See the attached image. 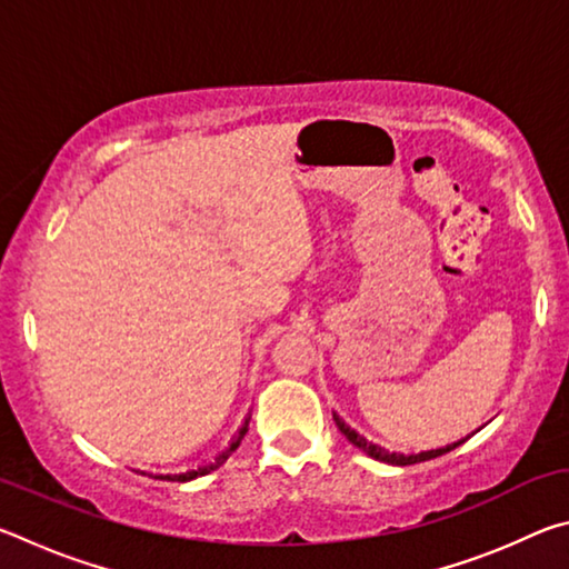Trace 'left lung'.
Instances as JSON below:
<instances>
[{"label":"left lung","instance_id":"left-lung-1","mask_svg":"<svg viewBox=\"0 0 569 569\" xmlns=\"http://www.w3.org/2000/svg\"><path fill=\"white\" fill-rule=\"evenodd\" d=\"M333 421H336V427H339V431L341 435L351 441L353 447H359L363 455H369L371 459H377V461H383V465H393V467H409V465H419V461H427V459H435V457H441V455H447V451H451V449H457L459 445H465V441L469 439H459V441H455V445H447V447H439V449H429V451H419V455H401V451H389V449H383V447H379V445H373V441H369L366 437H361L359 431L356 429H351L349 423H346L339 413H333Z\"/></svg>","mask_w":569,"mask_h":569}]
</instances>
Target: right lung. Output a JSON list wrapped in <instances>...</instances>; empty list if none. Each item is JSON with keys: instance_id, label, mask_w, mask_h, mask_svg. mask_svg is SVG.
Wrapping results in <instances>:
<instances>
[{"instance_id": "1", "label": "right lung", "mask_w": 569, "mask_h": 569, "mask_svg": "<svg viewBox=\"0 0 569 569\" xmlns=\"http://www.w3.org/2000/svg\"><path fill=\"white\" fill-rule=\"evenodd\" d=\"M250 419V417H248ZM248 419H246V423L243 427H240V431L236 435V439L230 441V447L226 449V451H220V455L210 461V465H203V467H198V469H190V471H180V475H160V479H168V481H190V479H196V477H203V475H210V471L213 469H218L220 465H223V461L233 455V451L240 447V439L246 437V431H248Z\"/></svg>"}]
</instances>
